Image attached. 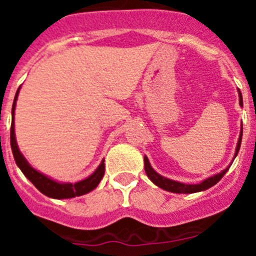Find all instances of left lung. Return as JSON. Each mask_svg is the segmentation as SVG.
Masks as SVG:
<instances>
[{
	"instance_id": "obj_1",
	"label": "left lung",
	"mask_w": 256,
	"mask_h": 256,
	"mask_svg": "<svg viewBox=\"0 0 256 256\" xmlns=\"http://www.w3.org/2000/svg\"><path fill=\"white\" fill-rule=\"evenodd\" d=\"M238 101H240V106L242 108V105H244L242 94H241L240 90H238ZM241 140H242V126H241V132H240L238 141H237V146H236V151H234V160L240 151ZM144 172H146L148 177L151 180V182H152L154 184H156L158 187H160V188L165 190V191L173 192V194H195V192L205 191V190L210 188V187H212L214 184H216V183H218L219 180L223 178V176L227 173V170L230 169V164L226 169H223V170L219 172V173L214 174V176H212V177L206 178V180H204L202 182L198 183V184H187V183L177 182V180H169V178L162 177V174H159L158 172L154 170V168L151 166L150 162H148V156L146 155H144Z\"/></svg>"
}]
</instances>
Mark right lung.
I'll list each match as a JSON object with an SVG mask.
<instances>
[{
	"instance_id": "right-lung-1",
	"label": "right lung",
	"mask_w": 256,
	"mask_h": 256,
	"mask_svg": "<svg viewBox=\"0 0 256 256\" xmlns=\"http://www.w3.org/2000/svg\"><path fill=\"white\" fill-rule=\"evenodd\" d=\"M20 88H18L16 94H15V98H14L12 104V112H11V115H12V123H11V132H10V142H11V150H12L14 159H15V162L20 168V170L22 172V174L30 180L37 190H40L44 195L48 196L51 198H58V200H61V198H76V196H82L88 194V192L94 191L98 183L101 182L104 177V173H105V164L104 162L105 160L102 159V162H100V165L97 166L96 170L90 176V177L84 178V180H79V182L76 183H69V182H58V180H52L46 174L40 173L37 169H34L28 162V160L24 158L22 152L19 150V146H18L16 137H15V123H14V115H15V106H16V100L18 96H19Z\"/></svg>"
}]
</instances>
